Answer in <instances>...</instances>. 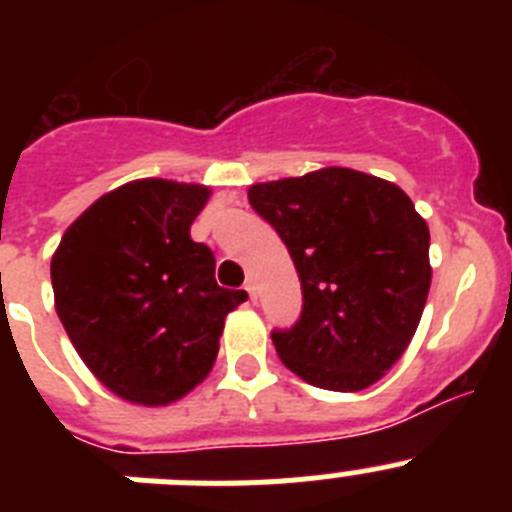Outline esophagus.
<instances>
[{
    "label": "esophagus",
    "instance_id": "obj_1",
    "mask_svg": "<svg viewBox=\"0 0 512 512\" xmlns=\"http://www.w3.org/2000/svg\"><path fill=\"white\" fill-rule=\"evenodd\" d=\"M246 292L253 302H256V282L253 279H246Z\"/></svg>",
    "mask_w": 512,
    "mask_h": 512
}]
</instances>
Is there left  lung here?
I'll list each match as a JSON object with an SVG mask.
<instances>
[{
  "label": "left lung",
  "mask_w": 512,
  "mask_h": 512,
  "mask_svg": "<svg viewBox=\"0 0 512 512\" xmlns=\"http://www.w3.org/2000/svg\"><path fill=\"white\" fill-rule=\"evenodd\" d=\"M248 202L295 261L302 312L271 341L312 387L359 392L405 354L431 289V233L397 184L330 169L253 184Z\"/></svg>",
  "instance_id": "left-lung-1"
}]
</instances>
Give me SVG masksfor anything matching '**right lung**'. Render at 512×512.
Here are the masks:
<instances>
[{"label": "right lung", "mask_w": 512, "mask_h": 512, "mask_svg": "<svg viewBox=\"0 0 512 512\" xmlns=\"http://www.w3.org/2000/svg\"><path fill=\"white\" fill-rule=\"evenodd\" d=\"M210 189L138 179L104 194L51 261L56 312L89 372L138 405H169L215 364L228 312L248 300L215 282L189 228Z\"/></svg>", "instance_id": "add662e5"}]
</instances>
